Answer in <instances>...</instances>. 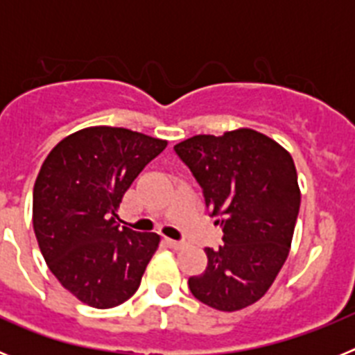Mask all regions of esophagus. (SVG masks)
<instances>
[{
	"label": "esophagus",
	"mask_w": 355,
	"mask_h": 355,
	"mask_svg": "<svg viewBox=\"0 0 355 355\" xmlns=\"http://www.w3.org/2000/svg\"><path fill=\"white\" fill-rule=\"evenodd\" d=\"M167 245L171 247V249H174V250H180V249H183L184 243H183V241H178V240H172V238H167Z\"/></svg>",
	"instance_id": "34e87169"
}]
</instances>
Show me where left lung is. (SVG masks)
<instances>
[{
    "mask_svg": "<svg viewBox=\"0 0 355 355\" xmlns=\"http://www.w3.org/2000/svg\"><path fill=\"white\" fill-rule=\"evenodd\" d=\"M174 150L202 188L224 245L205 249L208 266L188 279L197 300L238 311L268 291L288 258L300 208L291 155L270 137L240 128L220 137L196 135Z\"/></svg>",
    "mask_w": 355,
    "mask_h": 355,
    "instance_id": "left-lung-1",
    "label": "left lung"
}]
</instances>
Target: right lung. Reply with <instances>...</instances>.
<instances>
[{
	"label": "right lung",
	"instance_id": "right-lung-1",
	"mask_svg": "<svg viewBox=\"0 0 355 355\" xmlns=\"http://www.w3.org/2000/svg\"><path fill=\"white\" fill-rule=\"evenodd\" d=\"M167 140L92 126L65 137L33 187V231L58 283L83 304L108 309L139 290L159 245L156 233L117 224L122 196Z\"/></svg>",
	"mask_w": 355,
	"mask_h": 355
}]
</instances>
